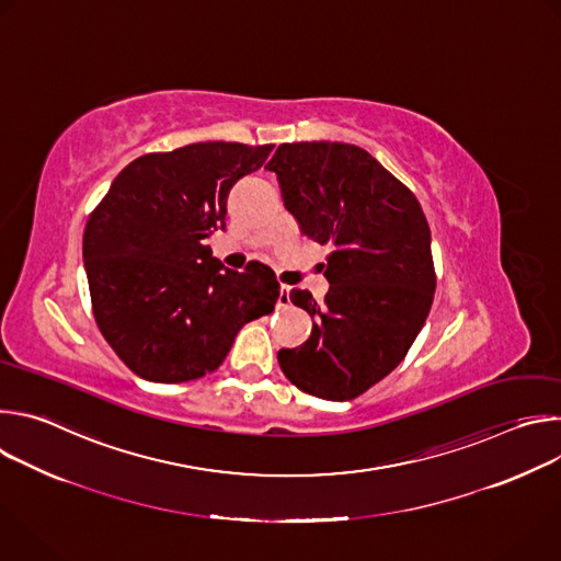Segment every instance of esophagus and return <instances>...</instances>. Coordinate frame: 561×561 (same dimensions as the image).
Returning <instances> with one entry per match:
<instances>
[{
  "label": "esophagus",
  "mask_w": 561,
  "mask_h": 561,
  "mask_svg": "<svg viewBox=\"0 0 561 561\" xmlns=\"http://www.w3.org/2000/svg\"><path fill=\"white\" fill-rule=\"evenodd\" d=\"M279 306H282V308H288V306H290V286H282Z\"/></svg>",
  "instance_id": "34e87169"
}]
</instances>
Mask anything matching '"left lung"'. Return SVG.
<instances>
[{"mask_svg": "<svg viewBox=\"0 0 561 561\" xmlns=\"http://www.w3.org/2000/svg\"><path fill=\"white\" fill-rule=\"evenodd\" d=\"M304 234L331 244L324 304L293 290L314 327L277 353L304 392L346 402L383 379L420 335L435 293L431 228L415 195L359 146L282 144L266 164Z\"/></svg>", "mask_w": 561, "mask_h": 561, "instance_id": "obj_1", "label": "left lung"}]
</instances>
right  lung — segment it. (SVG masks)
Instances as JSON below:
<instances>
[{"instance_id":"add662e5","label":"right lung","mask_w":561,"mask_h":561,"mask_svg":"<svg viewBox=\"0 0 561 561\" xmlns=\"http://www.w3.org/2000/svg\"><path fill=\"white\" fill-rule=\"evenodd\" d=\"M273 146L199 141L137 157L84 230L95 322L141 379L180 383L221 366L237 333L275 310V273L224 268L204 239L226 228V199Z\"/></svg>"}]
</instances>
